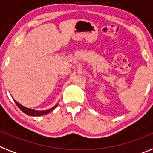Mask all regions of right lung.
I'll list each match as a JSON object with an SVG mask.
<instances>
[{
    "label": "right lung",
    "instance_id": "1",
    "mask_svg": "<svg viewBox=\"0 0 153 153\" xmlns=\"http://www.w3.org/2000/svg\"><path fill=\"white\" fill-rule=\"evenodd\" d=\"M14 101H15V103H16V104L17 105V107H18L19 108L20 110L23 112V113H25V114L28 115V116H43V115H46V114H47V113H49V112L52 111L54 109L57 107V105H56L55 107H52V108L49 109V110H32V109H29V108H27V107H24V106H22V104H19V103L17 102L16 100H14Z\"/></svg>",
    "mask_w": 153,
    "mask_h": 153
}]
</instances>
